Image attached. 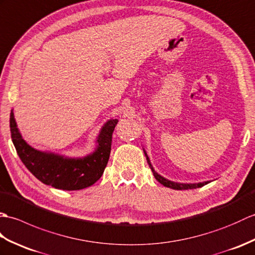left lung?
I'll list each match as a JSON object with an SVG mask.
<instances>
[{
  "label": "left lung",
  "instance_id": "left-lung-1",
  "mask_svg": "<svg viewBox=\"0 0 255 255\" xmlns=\"http://www.w3.org/2000/svg\"><path fill=\"white\" fill-rule=\"evenodd\" d=\"M144 154H145V156H146L147 162H148V165H149V167H150V169H151V171H152V174H154V177L156 178V180H157L159 183H161L162 185L167 186V188H170V189H173V190H191V189L202 188L203 185H205V184L209 183V181H206V182H200V183H178V182H173V181H170V180H168V179H166V178H163V177H161L160 174H158V173L154 170V168H152L151 163H150V160H149V158H148V156H147L145 150H144Z\"/></svg>",
  "mask_w": 255,
  "mask_h": 255
}]
</instances>
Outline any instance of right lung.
I'll return each instance as SVG.
<instances>
[{
	"instance_id": "1",
	"label": "right lung",
	"mask_w": 255,
	"mask_h": 255,
	"mask_svg": "<svg viewBox=\"0 0 255 255\" xmlns=\"http://www.w3.org/2000/svg\"><path fill=\"white\" fill-rule=\"evenodd\" d=\"M117 123V119H111L103 127L93 154L69 158L32 148L21 137L13 110L9 116L10 136L22 163L42 183L65 191L88 188L100 179L109 160L112 133Z\"/></svg>"
}]
</instances>
